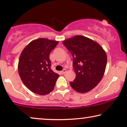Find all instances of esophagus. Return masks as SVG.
Here are the masks:
<instances>
[{
  "label": "esophagus",
  "mask_w": 127,
  "mask_h": 127,
  "mask_svg": "<svg viewBox=\"0 0 127 127\" xmlns=\"http://www.w3.org/2000/svg\"><path fill=\"white\" fill-rule=\"evenodd\" d=\"M67 72V70H66L65 69H63V70H62L61 72V74H65L66 72Z\"/></svg>",
  "instance_id": "obj_1"
}]
</instances>
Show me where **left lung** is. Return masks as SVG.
<instances>
[{
  "instance_id": "1",
  "label": "left lung",
  "mask_w": 127,
  "mask_h": 127,
  "mask_svg": "<svg viewBox=\"0 0 127 127\" xmlns=\"http://www.w3.org/2000/svg\"><path fill=\"white\" fill-rule=\"evenodd\" d=\"M73 57L76 73L71 87L78 93H86L96 87L105 73L107 55L105 50L91 39L77 35L63 41Z\"/></svg>"
}]
</instances>
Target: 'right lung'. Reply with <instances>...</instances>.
<instances>
[{
  "mask_svg": "<svg viewBox=\"0 0 127 127\" xmlns=\"http://www.w3.org/2000/svg\"><path fill=\"white\" fill-rule=\"evenodd\" d=\"M58 41L40 38L22 50L18 70L25 86L36 94L45 95L53 91L59 74L51 69L49 56Z\"/></svg>",
  "mask_w": 127,
  "mask_h": 127,
  "instance_id": "right-lung-1",
  "label": "right lung"
}]
</instances>
